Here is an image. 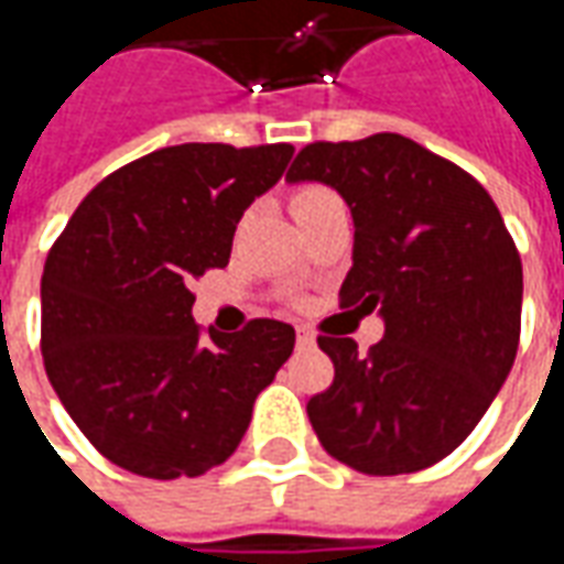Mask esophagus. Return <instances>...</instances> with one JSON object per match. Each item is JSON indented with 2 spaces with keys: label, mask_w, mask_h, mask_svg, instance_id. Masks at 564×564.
<instances>
[{
  "label": "esophagus",
  "mask_w": 564,
  "mask_h": 564,
  "mask_svg": "<svg viewBox=\"0 0 564 564\" xmlns=\"http://www.w3.org/2000/svg\"><path fill=\"white\" fill-rule=\"evenodd\" d=\"M297 346L301 349H313L315 346V334L306 325H297Z\"/></svg>",
  "instance_id": "34e87169"
}]
</instances>
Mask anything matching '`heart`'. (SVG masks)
Segmentation results:
<instances>
[{
	"label": "heart",
	"mask_w": 564,
	"mask_h": 564,
	"mask_svg": "<svg viewBox=\"0 0 564 564\" xmlns=\"http://www.w3.org/2000/svg\"><path fill=\"white\" fill-rule=\"evenodd\" d=\"M291 212H294V218H297V225L303 221H310L315 212H322L330 203H337V194L325 185H297L291 191Z\"/></svg>",
	"instance_id": "b5f03b06"
}]
</instances>
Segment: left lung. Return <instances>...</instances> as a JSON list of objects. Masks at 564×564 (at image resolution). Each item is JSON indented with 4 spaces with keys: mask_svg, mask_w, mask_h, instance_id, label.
<instances>
[{
    "mask_svg": "<svg viewBox=\"0 0 564 564\" xmlns=\"http://www.w3.org/2000/svg\"><path fill=\"white\" fill-rule=\"evenodd\" d=\"M285 178L325 182L349 203L339 306L386 318L367 355L349 337H318L334 361V382L306 403L318 441L367 477L437 465L517 358L522 261L501 212L474 175L401 133L310 142Z\"/></svg>",
    "mask_w": 564,
    "mask_h": 564,
    "instance_id": "left-lung-1",
    "label": "left lung"
}]
</instances>
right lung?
Masks as SVG:
<instances>
[{
    "label": "right lung",
    "mask_w": 564,
    "mask_h": 564,
    "mask_svg": "<svg viewBox=\"0 0 564 564\" xmlns=\"http://www.w3.org/2000/svg\"><path fill=\"white\" fill-rule=\"evenodd\" d=\"M291 154L289 142L151 151L102 178L47 251V379L111 465L151 480L225 465L289 361L294 327L251 318L239 334H206L191 285L227 267L242 212Z\"/></svg>",
    "instance_id": "obj_1"
}]
</instances>
